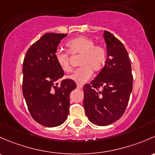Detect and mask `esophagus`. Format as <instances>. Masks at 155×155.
Wrapping results in <instances>:
<instances>
[{
    "instance_id": "esophagus-1",
    "label": "esophagus",
    "mask_w": 155,
    "mask_h": 155,
    "mask_svg": "<svg viewBox=\"0 0 155 155\" xmlns=\"http://www.w3.org/2000/svg\"><path fill=\"white\" fill-rule=\"evenodd\" d=\"M77 87H78V89H82L83 88V85L82 84H77Z\"/></svg>"
}]
</instances>
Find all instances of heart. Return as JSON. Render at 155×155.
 I'll list each match as a JSON object with an SVG mask.
<instances>
[{
    "mask_svg": "<svg viewBox=\"0 0 155 155\" xmlns=\"http://www.w3.org/2000/svg\"><path fill=\"white\" fill-rule=\"evenodd\" d=\"M92 39L78 36L66 43V47L71 55H81L80 68L70 74L68 78L78 84H83L92 77V71L99 72L107 61V51L101 45H95ZM58 50L55 53V60L58 66L65 72L71 71L70 54Z\"/></svg>",
    "mask_w": 155,
    "mask_h": 155,
    "instance_id": "obj_1",
    "label": "heart"
}]
</instances>
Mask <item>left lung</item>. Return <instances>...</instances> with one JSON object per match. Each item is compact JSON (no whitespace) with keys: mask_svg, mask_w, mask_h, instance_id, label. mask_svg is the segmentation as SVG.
I'll return each mask as SVG.
<instances>
[{"mask_svg":"<svg viewBox=\"0 0 155 155\" xmlns=\"http://www.w3.org/2000/svg\"><path fill=\"white\" fill-rule=\"evenodd\" d=\"M107 58L97 77L84 87V107L92 123L106 126L120 119L133 88V75L127 50L117 38L104 30Z\"/></svg>","mask_w":155,"mask_h":155,"instance_id":"1","label":"left lung"}]
</instances>
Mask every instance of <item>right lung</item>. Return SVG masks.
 Returning a JSON list of instances; mask_svg holds the SVG:
<instances>
[{"mask_svg": "<svg viewBox=\"0 0 155 155\" xmlns=\"http://www.w3.org/2000/svg\"><path fill=\"white\" fill-rule=\"evenodd\" d=\"M66 36L46 33L30 46L24 59V98L33 119L45 127H57L66 120L70 93L77 87L73 80H62L64 71L55 60L57 46Z\"/></svg>", "mask_w": 155, "mask_h": 155, "instance_id": "1", "label": "right lung"}]
</instances>
